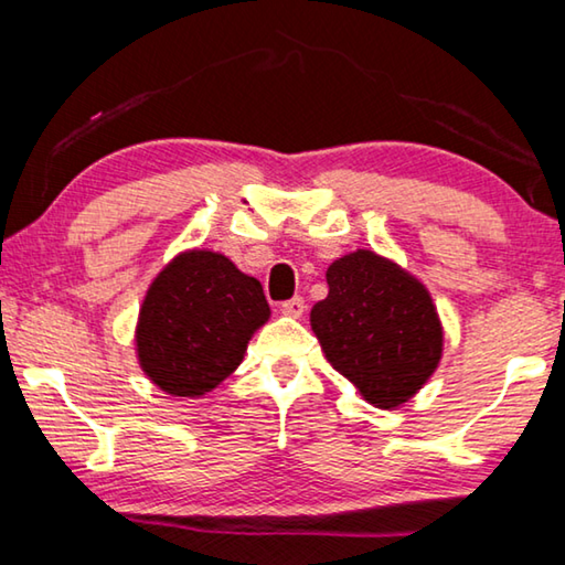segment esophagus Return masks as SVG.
<instances>
[{
    "instance_id": "esophagus-1",
    "label": "esophagus",
    "mask_w": 565,
    "mask_h": 565,
    "mask_svg": "<svg viewBox=\"0 0 565 565\" xmlns=\"http://www.w3.org/2000/svg\"><path fill=\"white\" fill-rule=\"evenodd\" d=\"M279 309H281V313H286V317H301V313L306 311V303L301 296H294V299H289V301H281Z\"/></svg>"
}]
</instances>
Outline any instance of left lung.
Instances as JSON below:
<instances>
[{
	"instance_id": "1",
	"label": "left lung",
	"mask_w": 565,
	"mask_h": 565,
	"mask_svg": "<svg viewBox=\"0 0 565 565\" xmlns=\"http://www.w3.org/2000/svg\"><path fill=\"white\" fill-rule=\"evenodd\" d=\"M327 284L329 296L311 309V329L331 366L369 404H404L434 374L444 347L424 284L363 248L333 262Z\"/></svg>"
}]
</instances>
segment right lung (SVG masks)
Listing matches in <instances>:
<instances>
[{"instance_id": "1", "label": "right lung", "mask_w": 565, "mask_h": 565, "mask_svg": "<svg viewBox=\"0 0 565 565\" xmlns=\"http://www.w3.org/2000/svg\"><path fill=\"white\" fill-rule=\"evenodd\" d=\"M269 319L262 284L222 254H179L141 303V369L171 396H202L242 363L252 333Z\"/></svg>"}]
</instances>
